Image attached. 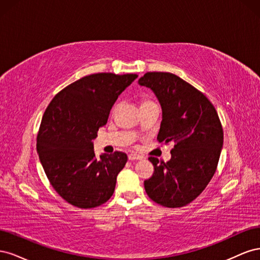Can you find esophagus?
Listing matches in <instances>:
<instances>
[{"label": "esophagus", "instance_id": "34e87169", "mask_svg": "<svg viewBox=\"0 0 260 260\" xmlns=\"http://www.w3.org/2000/svg\"><path fill=\"white\" fill-rule=\"evenodd\" d=\"M128 158L129 160H138V159H142V156L137 155V154H129Z\"/></svg>", "mask_w": 260, "mask_h": 260}]
</instances>
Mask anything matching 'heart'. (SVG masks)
Segmentation results:
<instances>
[{"instance_id": "1", "label": "heart", "mask_w": 260, "mask_h": 260, "mask_svg": "<svg viewBox=\"0 0 260 260\" xmlns=\"http://www.w3.org/2000/svg\"><path fill=\"white\" fill-rule=\"evenodd\" d=\"M149 104H156V103H155V102H153L152 100H143L141 106H145V105H149Z\"/></svg>"}]
</instances>
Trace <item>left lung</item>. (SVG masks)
<instances>
[{
    "label": "left lung",
    "instance_id": "obj_1",
    "mask_svg": "<svg viewBox=\"0 0 260 260\" xmlns=\"http://www.w3.org/2000/svg\"><path fill=\"white\" fill-rule=\"evenodd\" d=\"M139 84L152 89L162 109L159 143L174 142L167 162L148 157L154 174L144 181L148 198L161 206H186L214 177L223 144V130L211 102L170 73H146Z\"/></svg>",
    "mask_w": 260,
    "mask_h": 260
}]
</instances>
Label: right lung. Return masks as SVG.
I'll list each match as a JSON object with an SVG mask.
<instances>
[{"mask_svg":"<svg viewBox=\"0 0 260 260\" xmlns=\"http://www.w3.org/2000/svg\"><path fill=\"white\" fill-rule=\"evenodd\" d=\"M136 74L101 73L67 85L51 101L37 137L39 158L61 199L78 208H94L114 194L127 154H94L92 140L106 124L120 93Z\"/></svg>","mask_w":260,"mask_h":260,"instance_id":"obj_1","label":"right lung"}]
</instances>
